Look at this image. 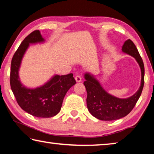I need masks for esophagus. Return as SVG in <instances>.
Returning a JSON list of instances; mask_svg holds the SVG:
<instances>
[{
	"label": "esophagus",
	"mask_w": 154,
	"mask_h": 154,
	"mask_svg": "<svg viewBox=\"0 0 154 154\" xmlns=\"http://www.w3.org/2000/svg\"><path fill=\"white\" fill-rule=\"evenodd\" d=\"M75 81H76V82H77V83L82 82V77H81L80 75H77V76L75 77Z\"/></svg>",
	"instance_id": "obj_1"
}]
</instances>
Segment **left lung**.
I'll return each mask as SVG.
<instances>
[{
  "label": "left lung",
  "instance_id": "1",
  "mask_svg": "<svg viewBox=\"0 0 154 154\" xmlns=\"http://www.w3.org/2000/svg\"><path fill=\"white\" fill-rule=\"evenodd\" d=\"M122 51L136 60L141 72L140 87L132 96L126 98L116 97L104 89L93 74L89 72L84 73L85 81L83 84L88 94L87 107L90 113L100 120H116L126 116L134 108L141 94L145 76L144 64L141 57L134 43L130 39L125 41Z\"/></svg>",
  "mask_w": 154,
  "mask_h": 154
}]
</instances>
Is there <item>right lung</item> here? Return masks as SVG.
<instances>
[{
	"mask_svg": "<svg viewBox=\"0 0 154 154\" xmlns=\"http://www.w3.org/2000/svg\"><path fill=\"white\" fill-rule=\"evenodd\" d=\"M39 30L27 36L13 57L10 73V85L18 105L24 111L37 118H48L56 116L62 107L63 99L76 82L72 73L54 75L41 86L28 88L21 82L19 71L24 56L30 44L45 43Z\"/></svg>",
	"mask_w": 154,
	"mask_h": 154,
	"instance_id": "add662e5",
	"label": "right lung"
}]
</instances>
